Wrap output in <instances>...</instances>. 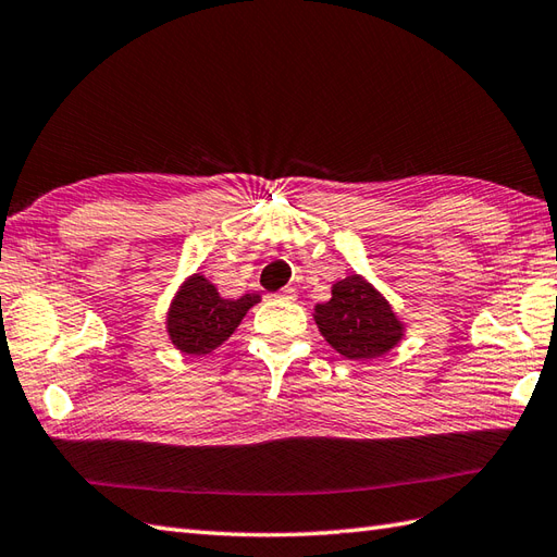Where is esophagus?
Masks as SVG:
<instances>
[{"instance_id": "esophagus-1", "label": "esophagus", "mask_w": 557, "mask_h": 557, "mask_svg": "<svg viewBox=\"0 0 557 557\" xmlns=\"http://www.w3.org/2000/svg\"><path fill=\"white\" fill-rule=\"evenodd\" d=\"M275 296H277V299H282V301H294L296 299V289L294 287H282Z\"/></svg>"}]
</instances>
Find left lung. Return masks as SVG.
<instances>
[{
    "instance_id": "obj_1",
    "label": "left lung",
    "mask_w": 557,
    "mask_h": 557,
    "mask_svg": "<svg viewBox=\"0 0 557 557\" xmlns=\"http://www.w3.org/2000/svg\"><path fill=\"white\" fill-rule=\"evenodd\" d=\"M315 322L334 351L346 358H377L400 339V322L380 292L351 275L332 287V299L315 306Z\"/></svg>"
}]
</instances>
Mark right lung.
I'll use <instances>...</instances> for the list:
<instances>
[{
	"label": "right lung",
	"instance_id": "add662e5",
	"mask_svg": "<svg viewBox=\"0 0 557 557\" xmlns=\"http://www.w3.org/2000/svg\"><path fill=\"white\" fill-rule=\"evenodd\" d=\"M261 301L258 294L239 296V299H220L213 284L194 275L180 289L177 299L168 313V332L180 351L201 356L223 344L237 330L247 310Z\"/></svg>",
	"mask_w": 557,
	"mask_h": 557
}]
</instances>
